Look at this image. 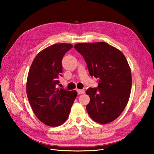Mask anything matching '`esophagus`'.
I'll return each mask as SVG.
<instances>
[{
  "label": "esophagus",
  "instance_id": "34e87169",
  "mask_svg": "<svg viewBox=\"0 0 154 154\" xmlns=\"http://www.w3.org/2000/svg\"><path fill=\"white\" fill-rule=\"evenodd\" d=\"M77 92L78 93V94H82L85 93V90H77Z\"/></svg>",
  "mask_w": 154,
  "mask_h": 154
}]
</instances>
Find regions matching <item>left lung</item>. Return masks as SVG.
Here are the masks:
<instances>
[{
    "instance_id": "1",
    "label": "left lung",
    "mask_w": 154,
    "mask_h": 154,
    "mask_svg": "<svg viewBox=\"0 0 154 154\" xmlns=\"http://www.w3.org/2000/svg\"><path fill=\"white\" fill-rule=\"evenodd\" d=\"M74 48L84 58L90 75L98 79L97 88L86 90L90 98L88 113L99 124L113 122L126 107L131 92V71L126 58L105 42L77 43Z\"/></svg>"
}]
</instances>
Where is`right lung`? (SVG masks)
Segmentation results:
<instances>
[{"label": "right lung", "instance_id": "add662e5", "mask_svg": "<svg viewBox=\"0 0 154 154\" xmlns=\"http://www.w3.org/2000/svg\"><path fill=\"white\" fill-rule=\"evenodd\" d=\"M72 48L71 44L59 43L44 49L34 59L28 72V101L37 118L49 126L64 123L77 94L75 90L57 88L62 58Z\"/></svg>", "mask_w": 154, "mask_h": 154}]
</instances>
